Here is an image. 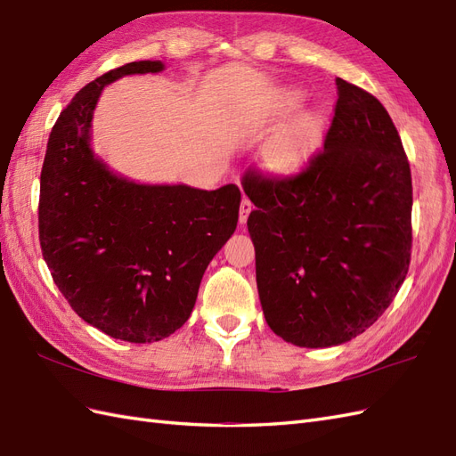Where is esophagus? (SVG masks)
Returning a JSON list of instances; mask_svg holds the SVG:
<instances>
[{"label":"esophagus","instance_id":"obj_1","mask_svg":"<svg viewBox=\"0 0 456 456\" xmlns=\"http://www.w3.org/2000/svg\"><path fill=\"white\" fill-rule=\"evenodd\" d=\"M252 202L248 199H242L240 200V210H239V219L240 224H246V219H248V214L252 212Z\"/></svg>","mask_w":456,"mask_h":456}]
</instances>
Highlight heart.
<instances>
[{"label":"heart","mask_w":456,"mask_h":456,"mask_svg":"<svg viewBox=\"0 0 456 456\" xmlns=\"http://www.w3.org/2000/svg\"><path fill=\"white\" fill-rule=\"evenodd\" d=\"M302 102L297 91H289L279 101L277 116L284 118L294 112ZM322 135V118L317 112H305L289 126L284 132L271 142L265 151V164L269 170L277 174H292L307 162V159L317 149Z\"/></svg>","instance_id":"obj_1"}]
</instances>
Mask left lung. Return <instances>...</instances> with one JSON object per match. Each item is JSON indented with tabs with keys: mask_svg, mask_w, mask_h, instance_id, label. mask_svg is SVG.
I'll return each mask as SVG.
<instances>
[{
	"mask_svg": "<svg viewBox=\"0 0 456 456\" xmlns=\"http://www.w3.org/2000/svg\"><path fill=\"white\" fill-rule=\"evenodd\" d=\"M324 147L302 172L248 167L259 302L271 330L300 347L365 332L394 302L412 246V181L382 102L336 77Z\"/></svg>",
	"mask_w": 456,
	"mask_h": 456,
	"instance_id": "obj_1",
	"label": "left lung"
}]
</instances>
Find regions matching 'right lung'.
Here are the masks:
<instances>
[{"mask_svg":"<svg viewBox=\"0 0 456 456\" xmlns=\"http://www.w3.org/2000/svg\"><path fill=\"white\" fill-rule=\"evenodd\" d=\"M162 69L160 61L127 62L77 91L51 129L40 177L37 227L51 277L91 327L134 344L183 327L240 206L237 185H137L89 149L102 87Z\"/></svg>","mask_w":456,"mask_h":456,"instance_id":"right-lung-1","label":"right lung"}]
</instances>
